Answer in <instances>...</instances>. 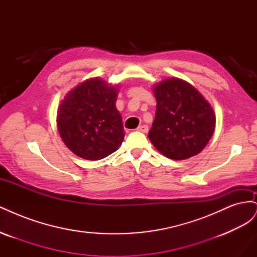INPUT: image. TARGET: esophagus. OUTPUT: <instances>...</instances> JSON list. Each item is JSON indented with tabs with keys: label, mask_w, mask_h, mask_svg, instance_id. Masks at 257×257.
<instances>
[{
	"label": "esophagus",
	"mask_w": 257,
	"mask_h": 257,
	"mask_svg": "<svg viewBox=\"0 0 257 257\" xmlns=\"http://www.w3.org/2000/svg\"><path fill=\"white\" fill-rule=\"evenodd\" d=\"M139 132H143V133H147L148 131H149V127H148V125H146V124H143V125L138 126L137 128Z\"/></svg>",
	"instance_id": "34e87169"
}]
</instances>
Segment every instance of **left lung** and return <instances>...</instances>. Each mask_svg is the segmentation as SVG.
<instances>
[{
  "label": "left lung",
  "mask_w": 257,
  "mask_h": 257,
  "mask_svg": "<svg viewBox=\"0 0 257 257\" xmlns=\"http://www.w3.org/2000/svg\"><path fill=\"white\" fill-rule=\"evenodd\" d=\"M157 111L149 139L172 160H185L198 154L215 127L211 106L190 83L169 78L154 88Z\"/></svg>",
  "instance_id": "left-lung-1"
}]
</instances>
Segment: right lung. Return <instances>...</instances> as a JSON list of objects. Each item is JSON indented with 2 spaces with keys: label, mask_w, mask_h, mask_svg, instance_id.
<instances>
[{
  "label": "right lung",
  "mask_w": 257,
  "mask_h": 257,
  "mask_svg": "<svg viewBox=\"0 0 257 257\" xmlns=\"http://www.w3.org/2000/svg\"><path fill=\"white\" fill-rule=\"evenodd\" d=\"M116 89L93 78L72 90L60 105L57 116L62 141L76 155L91 161L114 152L124 139Z\"/></svg>",
  "instance_id": "right-lung-1"
}]
</instances>
